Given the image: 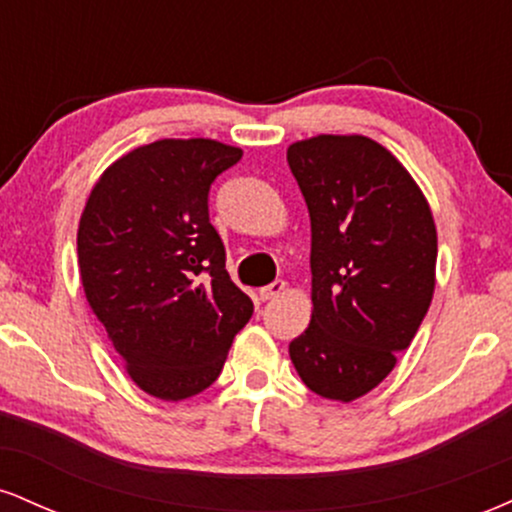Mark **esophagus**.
Masks as SVG:
<instances>
[{
	"label": "esophagus",
	"instance_id": "34e87169",
	"mask_svg": "<svg viewBox=\"0 0 512 512\" xmlns=\"http://www.w3.org/2000/svg\"><path fill=\"white\" fill-rule=\"evenodd\" d=\"M284 291H286L284 281H272V284H269V286H262L260 298H262V301H272V298L281 296V293H284Z\"/></svg>",
	"mask_w": 512,
	"mask_h": 512
}]
</instances>
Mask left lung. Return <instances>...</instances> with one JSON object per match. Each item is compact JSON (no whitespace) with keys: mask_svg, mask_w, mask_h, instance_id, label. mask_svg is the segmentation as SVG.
Wrapping results in <instances>:
<instances>
[{"mask_svg":"<svg viewBox=\"0 0 512 512\" xmlns=\"http://www.w3.org/2000/svg\"><path fill=\"white\" fill-rule=\"evenodd\" d=\"M286 161L310 214L313 317L289 344L298 375L325 399L363 397L411 344L436 286L428 202L368 137L296 142Z\"/></svg>","mask_w":512,"mask_h":512,"instance_id":"obj_1","label":"left lung"}]
</instances>
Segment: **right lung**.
Returning a JSON list of instances; mask_svg holds the SVG:
<instances>
[{
  "mask_svg": "<svg viewBox=\"0 0 512 512\" xmlns=\"http://www.w3.org/2000/svg\"><path fill=\"white\" fill-rule=\"evenodd\" d=\"M240 158L214 139L139 146L105 170L81 214L86 301L134 383L158 399L207 390L255 310L209 221L211 182Z\"/></svg>",
  "mask_w": 512,
  "mask_h": 512,
  "instance_id": "obj_1",
  "label": "right lung"
}]
</instances>
